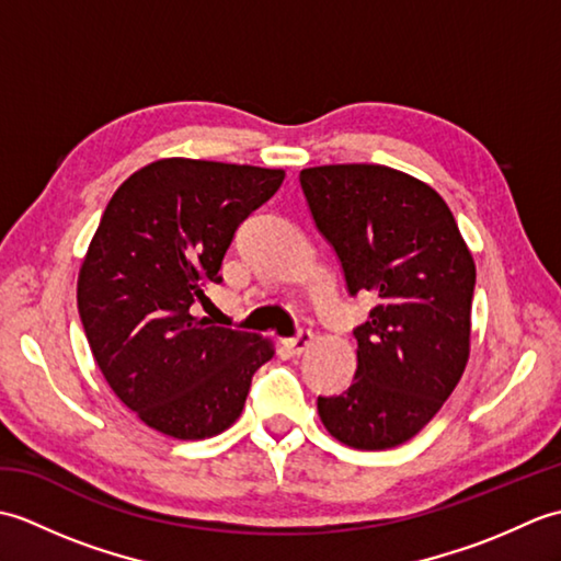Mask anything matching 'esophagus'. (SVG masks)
Instances as JSON below:
<instances>
[{"mask_svg": "<svg viewBox=\"0 0 561 561\" xmlns=\"http://www.w3.org/2000/svg\"><path fill=\"white\" fill-rule=\"evenodd\" d=\"M311 342H313V332L311 330H301L296 337L284 340V344H287V350L291 354H304L308 347H311Z\"/></svg>", "mask_w": 561, "mask_h": 561, "instance_id": "esophagus-1", "label": "esophagus"}]
</instances>
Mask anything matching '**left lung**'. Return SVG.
<instances>
[{
  "label": "left lung",
  "instance_id": "obj_1",
  "mask_svg": "<svg viewBox=\"0 0 561 561\" xmlns=\"http://www.w3.org/2000/svg\"><path fill=\"white\" fill-rule=\"evenodd\" d=\"M299 181L350 294L378 299L354 330V383L318 398L320 422L350 448H396L434 420L468 366L472 253L444 197L410 173L332 163Z\"/></svg>",
  "mask_w": 561,
  "mask_h": 561
}]
</instances>
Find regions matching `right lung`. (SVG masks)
<instances>
[{
    "mask_svg": "<svg viewBox=\"0 0 561 561\" xmlns=\"http://www.w3.org/2000/svg\"><path fill=\"white\" fill-rule=\"evenodd\" d=\"M282 169L159 159L105 207L77 279V306L103 378L153 432L211 438L243 412L274 342L190 313L219 282L226 248Z\"/></svg>",
    "mask_w": 561,
    "mask_h": 561,
    "instance_id": "right-lung-1",
    "label": "right lung"
}]
</instances>
